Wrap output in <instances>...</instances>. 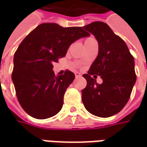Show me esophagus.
Returning <instances> with one entry per match:
<instances>
[{
	"mask_svg": "<svg viewBox=\"0 0 147 147\" xmlns=\"http://www.w3.org/2000/svg\"><path fill=\"white\" fill-rule=\"evenodd\" d=\"M75 75H76V78H79V77L81 76V74H80V72H76Z\"/></svg>",
	"mask_w": 147,
	"mask_h": 147,
	"instance_id": "esophagus-1",
	"label": "esophagus"
}]
</instances>
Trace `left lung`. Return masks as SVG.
I'll return each mask as SVG.
<instances>
[{
    "label": "left lung",
    "mask_w": 147,
    "mask_h": 147,
    "mask_svg": "<svg viewBox=\"0 0 147 147\" xmlns=\"http://www.w3.org/2000/svg\"><path fill=\"white\" fill-rule=\"evenodd\" d=\"M83 28L97 39L98 54L88 73L83 76L87 82L82 90L83 103L94 116L112 117L125 106L136 83L134 57L125 42L105 23L96 21ZM97 75L103 80L102 84L96 83Z\"/></svg>",
    "instance_id": "obj_1"
}]
</instances>
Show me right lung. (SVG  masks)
I'll return each instance as SVG.
<instances>
[{
	"instance_id": "1",
	"label": "right lung",
	"mask_w": 147,
	"mask_h": 147,
	"mask_svg": "<svg viewBox=\"0 0 147 147\" xmlns=\"http://www.w3.org/2000/svg\"><path fill=\"white\" fill-rule=\"evenodd\" d=\"M89 35L81 27L45 23L23 40L15 53L11 79L18 101L27 113L46 119L60 112L75 74L67 70L56 76L53 64L64 57L71 44Z\"/></svg>"
}]
</instances>
